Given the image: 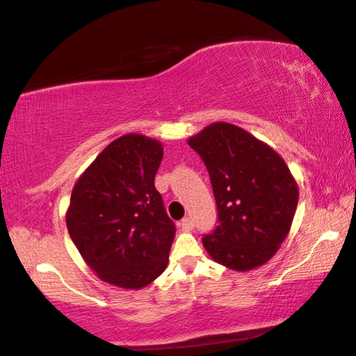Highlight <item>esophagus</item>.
<instances>
[{
	"mask_svg": "<svg viewBox=\"0 0 356 356\" xmlns=\"http://www.w3.org/2000/svg\"><path fill=\"white\" fill-rule=\"evenodd\" d=\"M179 227L182 230H192L193 229V221L192 218H184L182 221L179 222Z\"/></svg>",
	"mask_w": 356,
	"mask_h": 356,
	"instance_id": "1",
	"label": "esophagus"
}]
</instances>
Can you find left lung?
Segmentation results:
<instances>
[{
    "instance_id": "left-lung-1",
    "label": "left lung",
    "mask_w": 356,
    "mask_h": 356,
    "mask_svg": "<svg viewBox=\"0 0 356 356\" xmlns=\"http://www.w3.org/2000/svg\"><path fill=\"white\" fill-rule=\"evenodd\" d=\"M207 164L219 226L203 237L214 261L234 271L268 263L287 237L298 185L280 154L247 130L214 122L187 142Z\"/></svg>"
}]
</instances>
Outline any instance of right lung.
Returning a JSON list of instances; mask_svg holds the SVG:
<instances>
[{
	"instance_id": "1",
	"label": "right lung",
	"mask_w": 356,
	"mask_h": 356,
	"mask_svg": "<svg viewBox=\"0 0 356 356\" xmlns=\"http://www.w3.org/2000/svg\"><path fill=\"white\" fill-rule=\"evenodd\" d=\"M163 143L126 134L108 145L72 188L66 226L104 282L138 290L168 266L176 226L154 187Z\"/></svg>"
}]
</instances>
